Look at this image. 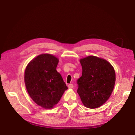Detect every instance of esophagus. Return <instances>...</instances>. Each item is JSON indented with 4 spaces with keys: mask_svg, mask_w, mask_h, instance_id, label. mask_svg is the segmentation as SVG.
<instances>
[{
    "mask_svg": "<svg viewBox=\"0 0 135 135\" xmlns=\"http://www.w3.org/2000/svg\"><path fill=\"white\" fill-rule=\"evenodd\" d=\"M68 88H70V89H72L74 87V85L72 84H70L68 85Z\"/></svg>",
    "mask_w": 135,
    "mask_h": 135,
    "instance_id": "1",
    "label": "esophagus"
}]
</instances>
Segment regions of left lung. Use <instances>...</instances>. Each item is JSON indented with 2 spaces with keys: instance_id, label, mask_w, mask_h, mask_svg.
I'll list each match as a JSON object with an SVG mask.
<instances>
[{
  "instance_id": "obj_1",
  "label": "left lung",
  "mask_w": 135,
  "mask_h": 135,
  "mask_svg": "<svg viewBox=\"0 0 135 135\" xmlns=\"http://www.w3.org/2000/svg\"><path fill=\"white\" fill-rule=\"evenodd\" d=\"M82 76L77 80V92L83 104L88 108H96L107 102L113 92L115 73L105 60L90 56L80 60Z\"/></svg>"
}]
</instances>
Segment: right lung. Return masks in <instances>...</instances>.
I'll return each mask as SVG.
<instances>
[{"instance_id":"1","label":"right lung","mask_w":135,"mask_h":135,"mask_svg":"<svg viewBox=\"0 0 135 135\" xmlns=\"http://www.w3.org/2000/svg\"><path fill=\"white\" fill-rule=\"evenodd\" d=\"M59 59L50 54H42L29 62L24 74L28 94L34 102L46 108H52L68 89L56 70Z\"/></svg>"}]
</instances>
